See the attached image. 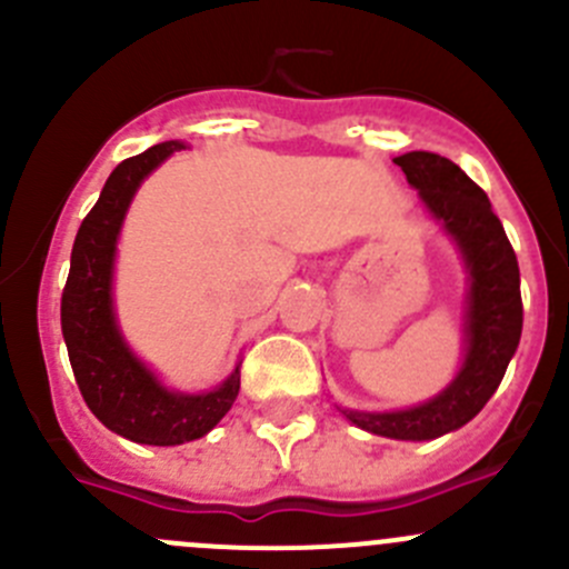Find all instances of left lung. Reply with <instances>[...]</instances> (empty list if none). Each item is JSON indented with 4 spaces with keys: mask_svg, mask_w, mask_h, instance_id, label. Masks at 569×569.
Returning <instances> with one entry per match:
<instances>
[{
    "mask_svg": "<svg viewBox=\"0 0 569 569\" xmlns=\"http://www.w3.org/2000/svg\"><path fill=\"white\" fill-rule=\"evenodd\" d=\"M407 183L418 189L429 214L462 250L470 274L465 319V363L443 393L410 410H341L355 427L393 440H435L465 427L501 386L523 332L518 256L485 189L440 153L410 151L396 157Z\"/></svg>",
    "mask_w": 569,
    "mask_h": 569,
    "instance_id": "8db88e82",
    "label": "left lung"
}]
</instances>
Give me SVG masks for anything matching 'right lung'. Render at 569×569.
Segmentation results:
<instances>
[{
	"label": "right lung",
	"instance_id": "add662e5",
	"mask_svg": "<svg viewBox=\"0 0 569 569\" xmlns=\"http://www.w3.org/2000/svg\"><path fill=\"white\" fill-rule=\"evenodd\" d=\"M181 148L183 142L176 140L159 142L112 170L101 198L79 226L60 302L62 338L84 405L114 435L146 446L203 438L239 396V366L217 391H168L129 352L114 321L112 263L126 209L142 178Z\"/></svg>",
	"mask_w": 569,
	"mask_h": 569
}]
</instances>
